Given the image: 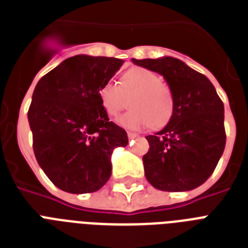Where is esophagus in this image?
Listing matches in <instances>:
<instances>
[{
    "mask_svg": "<svg viewBox=\"0 0 248 248\" xmlns=\"http://www.w3.org/2000/svg\"><path fill=\"white\" fill-rule=\"evenodd\" d=\"M127 136L128 139H135V138H138V134H135V132H127Z\"/></svg>",
    "mask_w": 248,
    "mask_h": 248,
    "instance_id": "obj_1",
    "label": "esophagus"
}]
</instances>
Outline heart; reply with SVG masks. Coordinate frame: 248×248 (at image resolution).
<instances>
[{
  "label": "heart",
  "instance_id": "heart-1",
  "mask_svg": "<svg viewBox=\"0 0 248 248\" xmlns=\"http://www.w3.org/2000/svg\"><path fill=\"white\" fill-rule=\"evenodd\" d=\"M97 95L101 107L108 116H116L127 105L126 97H130L128 112L117 120L126 128L139 130L151 126L159 128L170 121L173 112V99L171 90L159 76L145 68H131L121 78L120 85L114 81L101 83Z\"/></svg>",
  "mask_w": 248,
  "mask_h": 248
}]
</instances>
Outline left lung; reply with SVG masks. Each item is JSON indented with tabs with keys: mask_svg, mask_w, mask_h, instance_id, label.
<instances>
[{
	"mask_svg": "<svg viewBox=\"0 0 248 248\" xmlns=\"http://www.w3.org/2000/svg\"><path fill=\"white\" fill-rule=\"evenodd\" d=\"M132 63L163 76L173 99L169 124L147 136V180L165 192L196 189L211 176L225 148L223 101L206 76L176 58Z\"/></svg>",
	"mask_w": 248,
	"mask_h": 248,
	"instance_id": "left-lung-1",
	"label": "left lung"
}]
</instances>
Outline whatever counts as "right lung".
<instances>
[{
	"mask_svg": "<svg viewBox=\"0 0 248 248\" xmlns=\"http://www.w3.org/2000/svg\"><path fill=\"white\" fill-rule=\"evenodd\" d=\"M124 60L105 56L68 58L38 81L28 121L40 167L59 189L96 192L112 173L110 157L126 147L127 134L109 121L97 90Z\"/></svg>",
	"mask_w": 248,
	"mask_h": 248,
	"instance_id": "add662e5",
	"label": "right lung"
}]
</instances>
